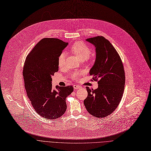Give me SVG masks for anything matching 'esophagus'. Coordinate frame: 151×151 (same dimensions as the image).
I'll return each mask as SVG.
<instances>
[{"instance_id": "34e87169", "label": "esophagus", "mask_w": 151, "mask_h": 151, "mask_svg": "<svg viewBox=\"0 0 151 151\" xmlns=\"http://www.w3.org/2000/svg\"><path fill=\"white\" fill-rule=\"evenodd\" d=\"M73 88H74L75 89H78L81 88V86H78V85H74V86H73Z\"/></svg>"}]
</instances>
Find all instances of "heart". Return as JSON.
<instances>
[{
  "label": "heart",
  "mask_w": 151,
  "mask_h": 151,
  "mask_svg": "<svg viewBox=\"0 0 151 151\" xmlns=\"http://www.w3.org/2000/svg\"><path fill=\"white\" fill-rule=\"evenodd\" d=\"M71 51L80 60H86L88 59L91 54V50L90 47L83 42H76L70 47ZM65 52H62L58 57V65L59 67L64 65V61L65 58ZM83 73V71H75L73 74V78H76Z\"/></svg>",
  "instance_id": "b5f03b06"
}]
</instances>
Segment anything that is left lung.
<instances>
[{
	"label": "left lung",
	"mask_w": 151,
	"mask_h": 151,
	"mask_svg": "<svg viewBox=\"0 0 151 151\" xmlns=\"http://www.w3.org/2000/svg\"><path fill=\"white\" fill-rule=\"evenodd\" d=\"M96 47V61L89 73L98 81L97 89L86 87L88 95L84 100L87 111L99 118L111 114L122 99L125 86L123 63L117 51L107 39L97 36L86 39Z\"/></svg>",
	"instance_id": "1"
}]
</instances>
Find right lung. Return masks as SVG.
I'll list each match as a JSON object with an SVG mask.
<instances>
[{
  "label": "right lung",
  "instance_id": "1",
  "mask_svg": "<svg viewBox=\"0 0 151 151\" xmlns=\"http://www.w3.org/2000/svg\"><path fill=\"white\" fill-rule=\"evenodd\" d=\"M68 43L54 38L41 40L27 55L22 75L27 96L35 111L46 119L62 116L72 86L52 87V76L59 70L58 57Z\"/></svg>",
  "mask_w": 151,
  "mask_h": 151
}]
</instances>
